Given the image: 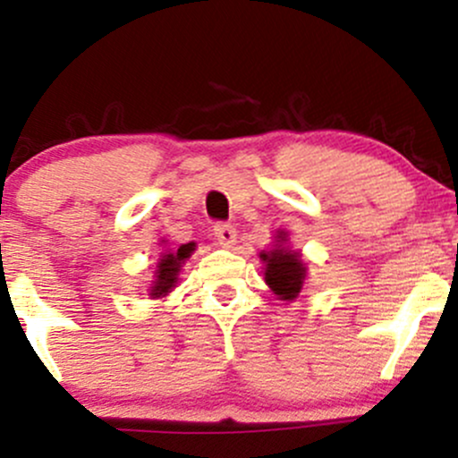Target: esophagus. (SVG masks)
Here are the masks:
<instances>
[{"instance_id": "34e87169", "label": "esophagus", "mask_w": 458, "mask_h": 458, "mask_svg": "<svg viewBox=\"0 0 458 458\" xmlns=\"http://www.w3.org/2000/svg\"><path fill=\"white\" fill-rule=\"evenodd\" d=\"M213 233H215V239L219 241V245H224V247H233L234 243H236V230L233 228V225H228V224H217L213 228Z\"/></svg>"}]
</instances>
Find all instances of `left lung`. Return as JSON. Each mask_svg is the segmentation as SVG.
I'll use <instances>...</instances> for the list:
<instances>
[{
	"mask_svg": "<svg viewBox=\"0 0 458 458\" xmlns=\"http://www.w3.org/2000/svg\"><path fill=\"white\" fill-rule=\"evenodd\" d=\"M265 262V282L282 301H295L306 282V262L301 254L286 247V234H277V243L271 251H260Z\"/></svg>",
	"mask_w": 458,
	"mask_h": 458,
	"instance_id": "1",
	"label": "left lung"
}]
</instances>
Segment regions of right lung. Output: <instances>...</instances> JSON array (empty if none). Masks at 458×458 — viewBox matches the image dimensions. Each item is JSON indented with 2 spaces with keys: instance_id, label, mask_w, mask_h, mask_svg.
I'll list each match as a JSON object with an SVG mask.
<instances>
[{
  "instance_id": "obj_1",
  "label": "right lung",
  "mask_w": 458,
  "mask_h": 458,
  "mask_svg": "<svg viewBox=\"0 0 458 458\" xmlns=\"http://www.w3.org/2000/svg\"><path fill=\"white\" fill-rule=\"evenodd\" d=\"M196 250V243H185L178 250H163L159 262H157L155 282L150 284V297H165L172 288L176 286L178 273H181L182 262H185L191 251Z\"/></svg>"
}]
</instances>
